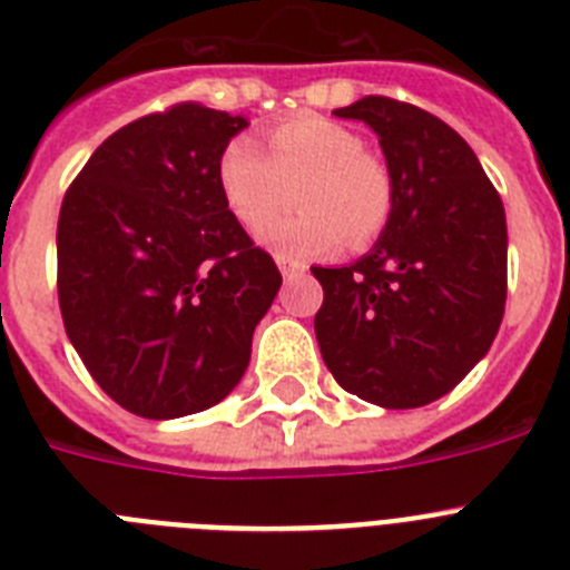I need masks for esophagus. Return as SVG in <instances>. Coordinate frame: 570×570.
Listing matches in <instances>:
<instances>
[{
	"label": "esophagus",
	"mask_w": 570,
	"mask_h": 570,
	"mask_svg": "<svg viewBox=\"0 0 570 570\" xmlns=\"http://www.w3.org/2000/svg\"><path fill=\"white\" fill-rule=\"evenodd\" d=\"M276 265H279V271H282V276H285V279H294V276H299V274H305V262H299V259H291V256H276Z\"/></svg>",
	"instance_id": "34e87169"
}]
</instances>
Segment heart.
Wrapping results in <instances>:
<instances>
[{"label": "heart", "instance_id": "heart-1", "mask_svg": "<svg viewBox=\"0 0 570 570\" xmlns=\"http://www.w3.org/2000/svg\"><path fill=\"white\" fill-rule=\"evenodd\" d=\"M268 154L236 136L219 154L216 185L225 208L248 230H261L293 202L303 208L265 227L259 239L282 256H325L365 248L385 230L394 208L391 170L362 148L360 134L325 116H296L265 136Z\"/></svg>", "mask_w": 570, "mask_h": 570}]
</instances>
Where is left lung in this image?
<instances>
[{"label": "left lung", "instance_id": "obj_1", "mask_svg": "<svg viewBox=\"0 0 570 570\" xmlns=\"http://www.w3.org/2000/svg\"><path fill=\"white\" fill-rule=\"evenodd\" d=\"M380 136L394 208L374 248L311 268L325 299L314 331L347 394L380 407L445 396L488 354L505 314V208L468 142L387 97L334 110Z\"/></svg>", "mask_w": 570, "mask_h": 570}]
</instances>
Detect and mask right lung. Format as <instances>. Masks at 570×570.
Here are the masks:
<instances>
[{
	"mask_svg": "<svg viewBox=\"0 0 570 570\" xmlns=\"http://www.w3.org/2000/svg\"><path fill=\"white\" fill-rule=\"evenodd\" d=\"M245 116L183 102L108 136L59 210V308L114 402L176 420L223 402L282 285L225 208L216 163Z\"/></svg>",
	"mask_w": 570,
	"mask_h": 570,
	"instance_id": "1",
	"label": "right lung"
}]
</instances>
